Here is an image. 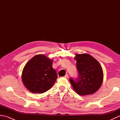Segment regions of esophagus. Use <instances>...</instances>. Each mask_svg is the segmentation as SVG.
<instances>
[{"mask_svg": "<svg viewBox=\"0 0 120 120\" xmlns=\"http://www.w3.org/2000/svg\"><path fill=\"white\" fill-rule=\"evenodd\" d=\"M64 77H65V78H68V74H66V75L64 76Z\"/></svg>", "mask_w": 120, "mask_h": 120, "instance_id": "34e87169", "label": "esophagus"}]
</instances>
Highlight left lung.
<instances>
[{
  "instance_id": "obj_1",
  "label": "left lung",
  "mask_w": 120,
  "mask_h": 120,
  "mask_svg": "<svg viewBox=\"0 0 120 120\" xmlns=\"http://www.w3.org/2000/svg\"><path fill=\"white\" fill-rule=\"evenodd\" d=\"M74 59L79 76L76 81L72 78L69 79L74 90L81 96L95 93L101 87L104 78L100 63L88 53L75 54Z\"/></svg>"
}]
</instances>
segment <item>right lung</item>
<instances>
[{
    "label": "right lung",
    "instance_id": "add662e5",
    "mask_svg": "<svg viewBox=\"0 0 120 120\" xmlns=\"http://www.w3.org/2000/svg\"><path fill=\"white\" fill-rule=\"evenodd\" d=\"M53 60L45 55L39 54L32 58L22 70V83L34 93H43L52 87L58 78L53 68Z\"/></svg>",
    "mask_w": 120,
    "mask_h": 120
}]
</instances>
